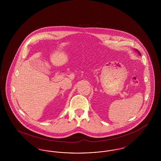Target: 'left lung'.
<instances>
[{
    "instance_id": "left-lung-1",
    "label": "left lung",
    "mask_w": 161,
    "mask_h": 161,
    "mask_svg": "<svg viewBox=\"0 0 161 161\" xmlns=\"http://www.w3.org/2000/svg\"><path fill=\"white\" fill-rule=\"evenodd\" d=\"M135 51H136L138 53V54H139V55H141V53H140V52H139L138 50H137V49H135Z\"/></svg>"
}]
</instances>
